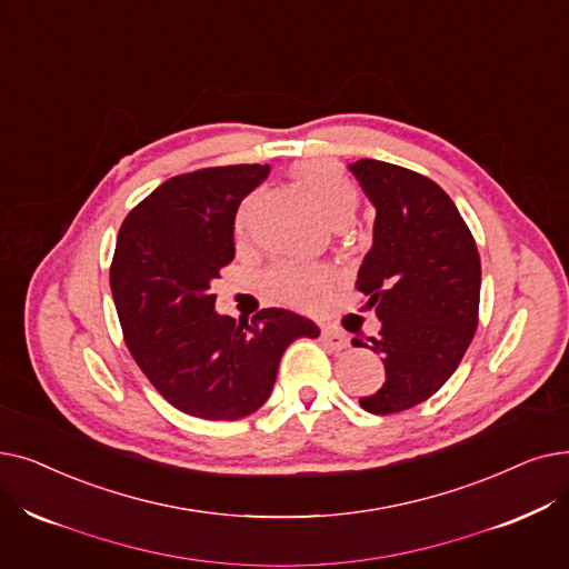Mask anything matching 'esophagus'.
<instances>
[{"label": "esophagus", "mask_w": 569, "mask_h": 569, "mask_svg": "<svg viewBox=\"0 0 569 569\" xmlns=\"http://www.w3.org/2000/svg\"><path fill=\"white\" fill-rule=\"evenodd\" d=\"M320 337H323V341L330 346L332 351H341L349 346V337H346L341 330L332 328V326H323V330H320Z\"/></svg>", "instance_id": "34e87169"}]
</instances>
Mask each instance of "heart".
Listing matches in <instances>:
<instances>
[{
	"label": "heart",
	"instance_id": "b5f03b06",
	"mask_svg": "<svg viewBox=\"0 0 569 569\" xmlns=\"http://www.w3.org/2000/svg\"><path fill=\"white\" fill-rule=\"evenodd\" d=\"M292 177L298 181L311 202L318 207L330 223L351 220L358 207V190L353 181L343 174L341 167L328 160H307L292 167ZM246 207L239 211L237 230H243ZM271 292L283 302L305 305L316 300L330 283V274L320 264H277L267 274Z\"/></svg>",
	"mask_w": 569,
	"mask_h": 569
}]
</instances>
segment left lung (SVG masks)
Wrapping results in <instances>:
<instances>
[{
  "instance_id": "obj_1",
  "label": "left lung",
  "mask_w": 569,
  "mask_h": 569,
  "mask_svg": "<svg viewBox=\"0 0 569 569\" xmlns=\"http://www.w3.org/2000/svg\"><path fill=\"white\" fill-rule=\"evenodd\" d=\"M349 169L377 209L375 243L356 288L381 320L372 351L386 367L383 386L360 398V407L398 413L426 402L460 365L479 326L481 260L453 200L435 181L369 158Z\"/></svg>"
}]
</instances>
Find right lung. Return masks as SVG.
I'll use <instances>...</instances> for the list:
<instances>
[{
  "label": "right lung",
  "instance_id": "add662e5",
  "mask_svg": "<svg viewBox=\"0 0 569 569\" xmlns=\"http://www.w3.org/2000/svg\"><path fill=\"white\" fill-rule=\"evenodd\" d=\"M267 174L269 164H230L174 177L118 232L111 292L128 349L169 405L207 421L260 409L288 346L320 335L288 309L251 323L216 311L211 283L234 258L237 209Z\"/></svg>",
  "mask_w": 569,
  "mask_h": 569
}]
</instances>
